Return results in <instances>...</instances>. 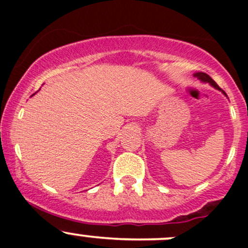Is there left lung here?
Here are the masks:
<instances>
[{"label":"left lung","instance_id":"1","mask_svg":"<svg viewBox=\"0 0 248 248\" xmlns=\"http://www.w3.org/2000/svg\"><path fill=\"white\" fill-rule=\"evenodd\" d=\"M194 77H197V78H198L199 80H202V81H204V82H209V84H210V85H212V86H214L215 89L219 90V91H222V92H223L224 94H226V92H224L223 90H222L221 87H219L218 85H217L216 82H215V80H212V79H211V77L207 76L206 73H202V72H198V73L194 74ZM226 96H227V94H226Z\"/></svg>","mask_w":248,"mask_h":248}]
</instances>
